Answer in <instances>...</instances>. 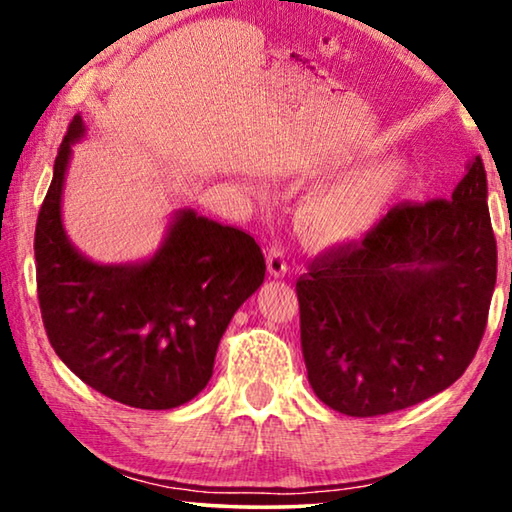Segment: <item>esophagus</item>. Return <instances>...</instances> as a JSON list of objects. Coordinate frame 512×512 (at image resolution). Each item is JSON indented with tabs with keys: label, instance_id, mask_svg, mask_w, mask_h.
I'll list each match as a JSON object with an SVG mask.
<instances>
[{
	"label": "esophagus",
	"instance_id": "34e87169",
	"mask_svg": "<svg viewBox=\"0 0 512 512\" xmlns=\"http://www.w3.org/2000/svg\"><path fill=\"white\" fill-rule=\"evenodd\" d=\"M266 266H268V273L273 277H284L289 271V264H287V257H284V250L280 246H271L266 253Z\"/></svg>",
	"mask_w": 512,
	"mask_h": 512
}]
</instances>
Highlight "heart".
<instances>
[{
	"instance_id": "heart-1",
	"label": "heart",
	"mask_w": 512,
	"mask_h": 512,
	"mask_svg": "<svg viewBox=\"0 0 512 512\" xmlns=\"http://www.w3.org/2000/svg\"><path fill=\"white\" fill-rule=\"evenodd\" d=\"M418 171L406 158H386L316 187L298 210V225L311 244L348 246L372 235L409 194Z\"/></svg>"
}]
</instances>
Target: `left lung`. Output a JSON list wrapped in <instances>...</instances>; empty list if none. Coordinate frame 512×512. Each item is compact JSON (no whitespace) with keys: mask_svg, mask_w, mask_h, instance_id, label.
I'll return each instance as SVG.
<instances>
[{"mask_svg":"<svg viewBox=\"0 0 512 512\" xmlns=\"http://www.w3.org/2000/svg\"><path fill=\"white\" fill-rule=\"evenodd\" d=\"M495 282L476 155L452 201L393 207L361 244L314 259L298 280L302 357L318 400L372 418L445 391L474 359Z\"/></svg>","mask_w":512,"mask_h":512,"instance_id":"obj_1","label":"left lung"}]
</instances>
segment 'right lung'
I'll use <instances>...</instances> for the list:
<instances>
[{"instance_id":"1","label":"right lung","mask_w":512,"mask_h":512,"mask_svg":"<svg viewBox=\"0 0 512 512\" xmlns=\"http://www.w3.org/2000/svg\"><path fill=\"white\" fill-rule=\"evenodd\" d=\"M74 115L36 223L38 300L51 348L94 391L135 409H176L203 391L235 311L262 287L255 239L192 207L171 214L162 244L131 264H99L69 241L63 187Z\"/></svg>"}]
</instances>
